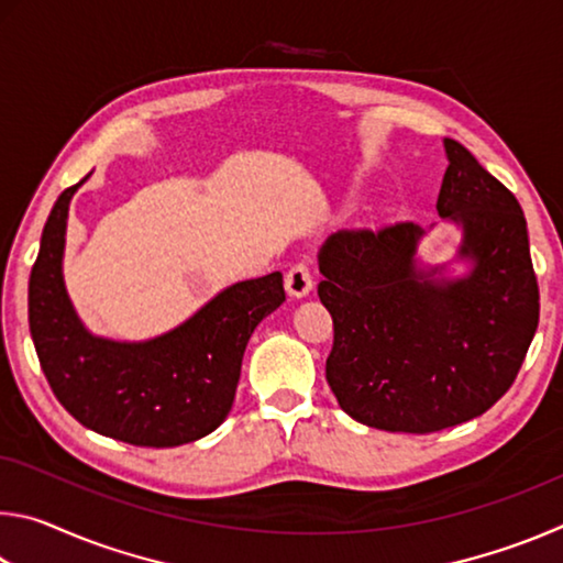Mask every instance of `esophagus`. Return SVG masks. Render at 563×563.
I'll list each match as a JSON object with an SVG mask.
<instances>
[{"mask_svg":"<svg viewBox=\"0 0 563 563\" xmlns=\"http://www.w3.org/2000/svg\"><path fill=\"white\" fill-rule=\"evenodd\" d=\"M285 290L290 298H308L312 292V273L305 263H295L285 275Z\"/></svg>","mask_w":563,"mask_h":563,"instance_id":"obj_1","label":"esophagus"}]
</instances>
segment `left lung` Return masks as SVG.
Returning <instances> with one entry per match:
<instances>
[{
  "label": "left lung",
  "mask_w": 563,
  "mask_h": 563,
  "mask_svg": "<svg viewBox=\"0 0 563 563\" xmlns=\"http://www.w3.org/2000/svg\"><path fill=\"white\" fill-rule=\"evenodd\" d=\"M437 213L460 225L454 261L417 258L415 223L338 231L322 243L318 295L335 342L325 377L340 407L385 432L427 434L487 412L511 387L539 325L527 218L511 190L444 139Z\"/></svg>",
  "instance_id": "left-lung-1"
}]
</instances>
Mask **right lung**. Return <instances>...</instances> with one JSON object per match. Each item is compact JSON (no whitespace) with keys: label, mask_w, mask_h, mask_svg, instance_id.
Instances as JSON below:
<instances>
[{"label":"right lung","mask_w":563,"mask_h":563,"mask_svg":"<svg viewBox=\"0 0 563 563\" xmlns=\"http://www.w3.org/2000/svg\"><path fill=\"white\" fill-rule=\"evenodd\" d=\"M84 180L56 198L30 278V330L44 375L66 412L111 440L156 450L201 440L231 412L247 340L285 300L283 275L231 285L158 338L93 335L62 271L69 203Z\"/></svg>","instance_id":"right-lung-1"}]
</instances>
